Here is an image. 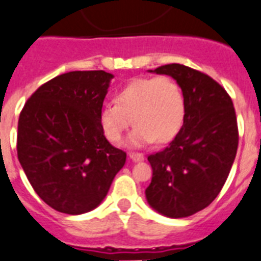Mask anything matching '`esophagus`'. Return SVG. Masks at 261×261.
Returning <instances> with one entry per match:
<instances>
[{
  "instance_id": "obj_1",
  "label": "esophagus",
  "mask_w": 261,
  "mask_h": 261,
  "mask_svg": "<svg viewBox=\"0 0 261 261\" xmlns=\"http://www.w3.org/2000/svg\"><path fill=\"white\" fill-rule=\"evenodd\" d=\"M128 157H130L133 162H142V160H145V156L142 153H130Z\"/></svg>"
}]
</instances>
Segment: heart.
<instances>
[{
  "label": "heart",
  "instance_id": "1",
  "mask_svg": "<svg viewBox=\"0 0 261 261\" xmlns=\"http://www.w3.org/2000/svg\"><path fill=\"white\" fill-rule=\"evenodd\" d=\"M186 101L172 77H138L115 95V102L98 109V124L111 142H119L133 123L137 124L127 139L130 148H144L154 141L170 142L185 122Z\"/></svg>",
  "mask_w": 261,
  "mask_h": 261
}]
</instances>
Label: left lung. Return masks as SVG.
Listing matches in <instances>:
<instances>
[{
  "label": "left lung",
  "mask_w": 261,
  "mask_h": 261,
  "mask_svg": "<svg viewBox=\"0 0 261 261\" xmlns=\"http://www.w3.org/2000/svg\"><path fill=\"white\" fill-rule=\"evenodd\" d=\"M149 72L176 81L186 115L174 141L148 157L153 175L145 194L159 214L186 218L210 205L227 179L238 148L236 111L227 91L200 71L167 64Z\"/></svg>",
  "instance_id": "1"
}]
</instances>
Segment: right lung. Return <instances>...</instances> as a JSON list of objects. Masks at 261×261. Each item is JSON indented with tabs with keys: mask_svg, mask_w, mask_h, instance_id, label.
I'll list each match as a JSON object with an SVG mask.
<instances>
[{
	"mask_svg": "<svg viewBox=\"0 0 261 261\" xmlns=\"http://www.w3.org/2000/svg\"><path fill=\"white\" fill-rule=\"evenodd\" d=\"M112 79L105 71L63 73L39 87L20 113L19 162L35 193L59 212L97 208L126 163L98 124Z\"/></svg>",
	"mask_w": 261,
	"mask_h": 261,
	"instance_id": "1",
	"label": "right lung"
}]
</instances>
